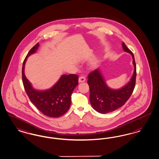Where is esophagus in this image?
<instances>
[{"label":"esophagus","instance_id":"esophagus-1","mask_svg":"<svg viewBox=\"0 0 159 159\" xmlns=\"http://www.w3.org/2000/svg\"><path fill=\"white\" fill-rule=\"evenodd\" d=\"M85 80H86L85 77H84V76H81V77H80V78H79L78 81H79V82H85Z\"/></svg>","mask_w":159,"mask_h":159}]
</instances>
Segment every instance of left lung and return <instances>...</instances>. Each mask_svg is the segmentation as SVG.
I'll return each instance as SVG.
<instances>
[{"label": "left lung", "instance_id": "8db88e82", "mask_svg": "<svg viewBox=\"0 0 159 159\" xmlns=\"http://www.w3.org/2000/svg\"><path fill=\"white\" fill-rule=\"evenodd\" d=\"M123 48L125 51L132 55L134 66L133 75L126 85L118 89L109 88L106 85L98 69L95 70L88 74L87 82L90 91L89 101L94 110L101 114L114 111L123 106L129 99L135 87L137 72L134 55L124 42Z\"/></svg>", "mask_w": 159, "mask_h": 159}]
</instances>
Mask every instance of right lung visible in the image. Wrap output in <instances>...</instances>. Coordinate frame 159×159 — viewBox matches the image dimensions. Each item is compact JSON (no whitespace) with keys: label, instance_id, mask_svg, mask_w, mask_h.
Returning a JSON list of instances; mask_svg holds the SVG:
<instances>
[{"label":"right lung","instance_id":"add662e5","mask_svg":"<svg viewBox=\"0 0 159 159\" xmlns=\"http://www.w3.org/2000/svg\"><path fill=\"white\" fill-rule=\"evenodd\" d=\"M39 43L32 47L24 59L22 66V82L24 88L30 101L44 115L50 117H59L69 110L71 94L78 84V76L76 74L64 75L52 88L43 91L34 89L24 74L25 64L30 55L35 53Z\"/></svg>","mask_w":159,"mask_h":159}]
</instances>
